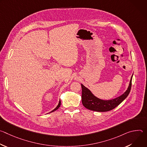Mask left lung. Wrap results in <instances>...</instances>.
I'll use <instances>...</instances> for the list:
<instances>
[{
	"label": "left lung",
	"mask_w": 147,
	"mask_h": 147,
	"mask_svg": "<svg viewBox=\"0 0 147 147\" xmlns=\"http://www.w3.org/2000/svg\"><path fill=\"white\" fill-rule=\"evenodd\" d=\"M133 76L131 77L129 86L123 95L111 100H102L95 96L91 92L82 84V103L87 109L96 112H108L115 109L129 95L131 87V80Z\"/></svg>",
	"instance_id": "obj_1"
}]
</instances>
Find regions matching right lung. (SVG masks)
Instances as JSON below:
<instances>
[{
  "label": "right lung",
  "instance_id": "obj_1",
  "mask_svg": "<svg viewBox=\"0 0 147 147\" xmlns=\"http://www.w3.org/2000/svg\"><path fill=\"white\" fill-rule=\"evenodd\" d=\"M60 105H61V102H60V101H59V104H58V105L56 107V108L55 109H53L52 112H51H51H54V111H56L59 107H60Z\"/></svg>",
  "mask_w": 147,
  "mask_h": 147
}]
</instances>
